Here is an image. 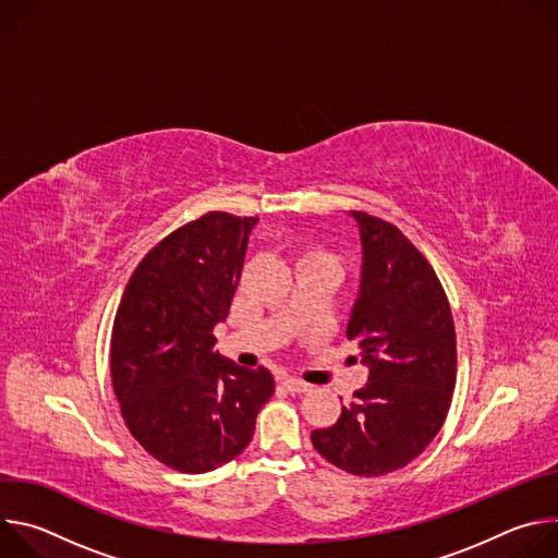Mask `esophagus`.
Wrapping results in <instances>:
<instances>
[{"mask_svg":"<svg viewBox=\"0 0 558 558\" xmlns=\"http://www.w3.org/2000/svg\"><path fill=\"white\" fill-rule=\"evenodd\" d=\"M282 386H284L289 392H306V390L311 388L306 381H302V379H293V377L282 379Z\"/></svg>","mask_w":558,"mask_h":558,"instance_id":"1","label":"esophagus"}]
</instances>
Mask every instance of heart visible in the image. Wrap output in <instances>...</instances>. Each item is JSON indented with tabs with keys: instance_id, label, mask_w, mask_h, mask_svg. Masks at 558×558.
<instances>
[{
	"instance_id": "1",
	"label": "heart",
	"mask_w": 558,
	"mask_h": 558,
	"mask_svg": "<svg viewBox=\"0 0 558 558\" xmlns=\"http://www.w3.org/2000/svg\"><path fill=\"white\" fill-rule=\"evenodd\" d=\"M300 260H331V263H336L333 256H329V254H325V252H320V250H308V252H304Z\"/></svg>"
}]
</instances>
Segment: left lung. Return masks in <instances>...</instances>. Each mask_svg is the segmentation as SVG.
Returning <instances> with one entry per match:
<instances>
[{
  "label": "left lung",
  "mask_w": 558,
  "mask_h": 558,
  "mask_svg": "<svg viewBox=\"0 0 558 558\" xmlns=\"http://www.w3.org/2000/svg\"><path fill=\"white\" fill-rule=\"evenodd\" d=\"M362 238V280L347 338L368 381L340 420L311 433L329 463L379 476L424 452L446 422L457 381V338L446 291L422 252L395 225L351 211Z\"/></svg>",
  "instance_id": "1"
}]
</instances>
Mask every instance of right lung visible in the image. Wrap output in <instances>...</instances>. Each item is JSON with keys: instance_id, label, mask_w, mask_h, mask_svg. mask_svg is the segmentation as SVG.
Wrapping results in <instances>:
<instances>
[{"instance_id": "1", "label": "right lung", "mask_w": 558, "mask_h": 558, "mask_svg": "<svg viewBox=\"0 0 558 558\" xmlns=\"http://www.w3.org/2000/svg\"><path fill=\"white\" fill-rule=\"evenodd\" d=\"M258 218L209 211L151 247L117 308L110 373L132 437L179 472H209L241 454L274 375L214 351Z\"/></svg>"}]
</instances>
